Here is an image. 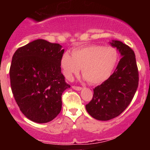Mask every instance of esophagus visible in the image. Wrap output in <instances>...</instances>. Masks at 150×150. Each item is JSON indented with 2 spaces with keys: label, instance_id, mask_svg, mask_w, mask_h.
<instances>
[{
  "label": "esophagus",
  "instance_id": "obj_1",
  "mask_svg": "<svg viewBox=\"0 0 150 150\" xmlns=\"http://www.w3.org/2000/svg\"><path fill=\"white\" fill-rule=\"evenodd\" d=\"M72 88L73 89H75V90H76V91H81V90H82V88L81 87H79V86H72Z\"/></svg>",
  "mask_w": 150,
  "mask_h": 150
}]
</instances>
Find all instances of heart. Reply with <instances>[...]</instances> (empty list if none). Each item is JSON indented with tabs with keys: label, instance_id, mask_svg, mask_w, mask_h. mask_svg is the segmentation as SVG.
<instances>
[{
	"label": "heart",
	"instance_id": "heart-1",
	"mask_svg": "<svg viewBox=\"0 0 150 150\" xmlns=\"http://www.w3.org/2000/svg\"><path fill=\"white\" fill-rule=\"evenodd\" d=\"M117 62L118 54L115 48L93 44L74 49L72 56L65 52L59 64L66 79L71 81L81 68L83 79L91 84L97 85L110 78Z\"/></svg>",
	"mask_w": 150,
	"mask_h": 150
}]
</instances>
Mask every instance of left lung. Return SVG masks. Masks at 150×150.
Segmentation results:
<instances>
[{
	"label": "left lung",
	"instance_id": "left-lung-1",
	"mask_svg": "<svg viewBox=\"0 0 150 150\" xmlns=\"http://www.w3.org/2000/svg\"><path fill=\"white\" fill-rule=\"evenodd\" d=\"M120 59L109 79L93 88L91 101L86 105L88 114L99 120L117 117L132 101L139 85V72L134 51L119 40H112Z\"/></svg>",
	"mask_w": 150,
	"mask_h": 150
}]
</instances>
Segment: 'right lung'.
<instances>
[{
    "label": "right lung",
    "instance_id": "right-lung-1",
    "mask_svg": "<svg viewBox=\"0 0 150 150\" xmlns=\"http://www.w3.org/2000/svg\"><path fill=\"white\" fill-rule=\"evenodd\" d=\"M64 49L38 39L19 48L12 57L11 87L21 112L29 120L45 123L62 110V95L70 87L60 67Z\"/></svg>",
    "mask_w": 150,
    "mask_h": 150
}]
</instances>
